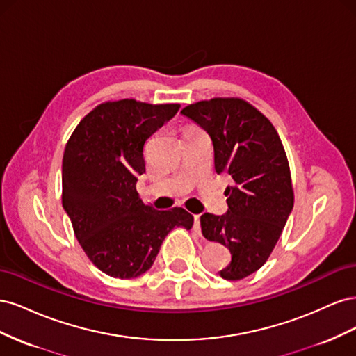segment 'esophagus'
I'll use <instances>...</instances> for the list:
<instances>
[{"mask_svg": "<svg viewBox=\"0 0 356 356\" xmlns=\"http://www.w3.org/2000/svg\"><path fill=\"white\" fill-rule=\"evenodd\" d=\"M195 232L200 233V215H195V225H193Z\"/></svg>", "mask_w": 356, "mask_h": 356, "instance_id": "34e87169", "label": "esophagus"}]
</instances>
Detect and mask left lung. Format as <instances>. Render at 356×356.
<instances>
[{
  "mask_svg": "<svg viewBox=\"0 0 356 356\" xmlns=\"http://www.w3.org/2000/svg\"><path fill=\"white\" fill-rule=\"evenodd\" d=\"M181 113L209 134L215 170L232 179L227 213H203L200 227L232 254L220 276L239 281L267 261L294 207L286 153L272 122L242 98L199 101Z\"/></svg>",
  "mask_w": 356,
  "mask_h": 356,
  "instance_id": "8db88e82",
  "label": "left lung"
}]
</instances>
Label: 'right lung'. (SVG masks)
Masks as SVG:
<instances>
[{"instance_id":"right-lung-1","label":"right lung","mask_w":356,"mask_h":356,"mask_svg":"<svg viewBox=\"0 0 356 356\" xmlns=\"http://www.w3.org/2000/svg\"><path fill=\"white\" fill-rule=\"evenodd\" d=\"M179 104L105 101L83 117L62 159V207L89 260L101 272L132 279L153 266L168 233L190 230L182 208L157 211L139 199L144 145Z\"/></svg>"}]
</instances>
